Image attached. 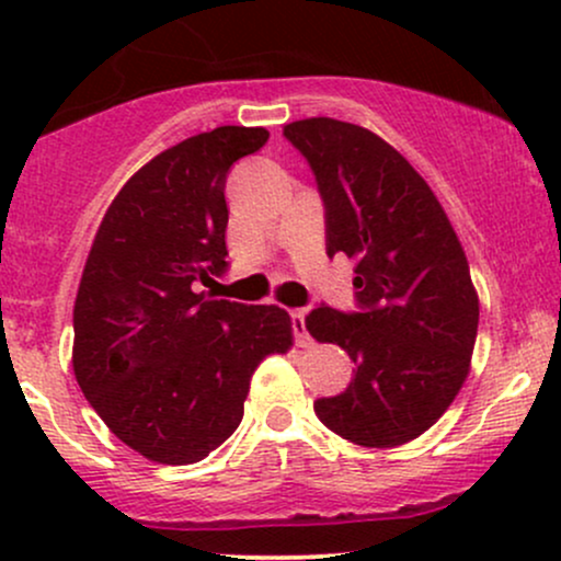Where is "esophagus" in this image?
Returning <instances> with one entry per match:
<instances>
[{
    "mask_svg": "<svg viewBox=\"0 0 561 561\" xmlns=\"http://www.w3.org/2000/svg\"><path fill=\"white\" fill-rule=\"evenodd\" d=\"M289 319H293L295 343H298L300 347L311 345V334H308V330H306V311H302V308H295V311L289 313Z\"/></svg>",
    "mask_w": 561,
    "mask_h": 561,
    "instance_id": "esophagus-1",
    "label": "esophagus"
}]
</instances>
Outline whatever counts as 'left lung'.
I'll list each match as a JSON object with an SVG mask.
<instances>
[{"mask_svg":"<svg viewBox=\"0 0 561 561\" xmlns=\"http://www.w3.org/2000/svg\"><path fill=\"white\" fill-rule=\"evenodd\" d=\"M311 165L327 255L356 261V311L319 306L306 330L356 364L351 385L313 411L366 448L414 440L465 385L480 302L459 237L427 182L369 128L334 118L285 126Z\"/></svg>","mask_w":561,"mask_h":561,"instance_id":"left-lung-1","label":"left lung"}]
</instances>
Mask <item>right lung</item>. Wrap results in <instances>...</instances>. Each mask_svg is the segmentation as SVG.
I'll list each match as a JSON object with an SVG mask.
<instances>
[{
	"instance_id": "right-lung-1",
	"label": "right lung",
	"mask_w": 561,
	"mask_h": 561,
	"mask_svg": "<svg viewBox=\"0 0 561 561\" xmlns=\"http://www.w3.org/2000/svg\"><path fill=\"white\" fill-rule=\"evenodd\" d=\"M266 128L218 126L141 165L102 218L73 306L79 388L137 454L160 465L205 459L240 427L250 377L287 353L279 306L205 300L227 272L229 169Z\"/></svg>"
}]
</instances>
